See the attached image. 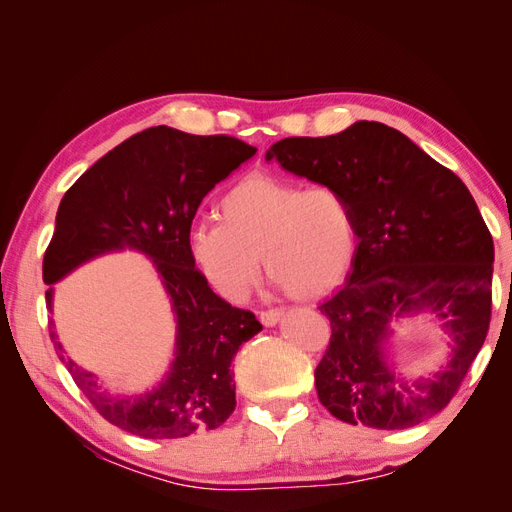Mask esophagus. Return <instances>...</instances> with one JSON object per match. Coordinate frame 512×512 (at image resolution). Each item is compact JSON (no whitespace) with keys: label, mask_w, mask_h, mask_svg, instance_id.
<instances>
[{"label":"esophagus","mask_w":512,"mask_h":512,"mask_svg":"<svg viewBox=\"0 0 512 512\" xmlns=\"http://www.w3.org/2000/svg\"><path fill=\"white\" fill-rule=\"evenodd\" d=\"M284 309H265V312H260V322L265 324V327H273V324H277V320L282 318Z\"/></svg>","instance_id":"34e87169"}]
</instances>
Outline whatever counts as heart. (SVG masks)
I'll return each instance as SVG.
<instances>
[{
  "label": "heart",
  "instance_id": "obj_1",
  "mask_svg": "<svg viewBox=\"0 0 512 512\" xmlns=\"http://www.w3.org/2000/svg\"><path fill=\"white\" fill-rule=\"evenodd\" d=\"M220 222H200L190 254L207 282L228 301H243L260 275L294 299L331 292L352 267L359 224L348 196L333 185L256 173L222 196Z\"/></svg>",
  "mask_w": 512,
  "mask_h": 512
}]
</instances>
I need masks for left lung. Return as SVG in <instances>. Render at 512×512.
<instances>
[{
	"label": "left lung",
	"mask_w": 512,
	"mask_h": 512,
	"mask_svg": "<svg viewBox=\"0 0 512 512\" xmlns=\"http://www.w3.org/2000/svg\"><path fill=\"white\" fill-rule=\"evenodd\" d=\"M265 158L342 190L359 224L348 282L318 307L331 322L314 374L320 404L376 429H406L446 408L491 320L493 239L466 183L378 121L284 138ZM423 308L445 320L456 346L436 377L412 383L394 374L383 342L393 317Z\"/></svg>",
	"instance_id": "8db88e82"
}]
</instances>
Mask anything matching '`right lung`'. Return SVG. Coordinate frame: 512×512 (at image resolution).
<instances>
[{
    "mask_svg": "<svg viewBox=\"0 0 512 512\" xmlns=\"http://www.w3.org/2000/svg\"><path fill=\"white\" fill-rule=\"evenodd\" d=\"M256 153L235 136H196L158 126L130 136L76 179L57 209L42 260L55 284L89 258L123 250L147 254L177 314L175 361L158 389L136 397L108 395L91 371L51 342L76 386L108 423L138 438H185L218 429L237 406L232 359L262 324L211 288L190 254V228L203 198ZM53 292L46 290L51 309Z\"/></svg>",
    "mask_w": 512,
    "mask_h": 512,
    "instance_id": "1",
    "label": "right lung"
}]
</instances>
